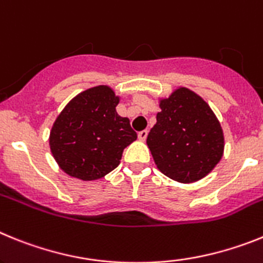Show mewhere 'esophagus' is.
I'll use <instances>...</instances> for the list:
<instances>
[{"mask_svg":"<svg viewBox=\"0 0 263 263\" xmlns=\"http://www.w3.org/2000/svg\"><path fill=\"white\" fill-rule=\"evenodd\" d=\"M147 136H148V131H147V129H143V131H140L138 134L139 140H141V141H144L145 139H147Z\"/></svg>","mask_w":263,"mask_h":263,"instance_id":"esophagus-1","label":"esophagus"}]
</instances>
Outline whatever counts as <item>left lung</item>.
<instances>
[{
    "mask_svg": "<svg viewBox=\"0 0 263 263\" xmlns=\"http://www.w3.org/2000/svg\"><path fill=\"white\" fill-rule=\"evenodd\" d=\"M156 124L147 138L159 171L175 181L204 179L223 155V132L217 116L200 95L176 88L160 99Z\"/></svg>",
    "mask_w": 263,
    "mask_h": 263,
    "instance_id": "left-lung-1",
    "label": "left lung"
}]
</instances>
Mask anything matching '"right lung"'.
<instances>
[{
	"instance_id": "obj_1",
	"label": "right lung",
	"mask_w": 263,
	"mask_h": 263,
	"mask_svg": "<svg viewBox=\"0 0 263 263\" xmlns=\"http://www.w3.org/2000/svg\"><path fill=\"white\" fill-rule=\"evenodd\" d=\"M120 98L97 86L72 98L52 124L50 149L59 168L83 181L102 179L120 164L138 135L128 118L116 112Z\"/></svg>"
}]
</instances>
